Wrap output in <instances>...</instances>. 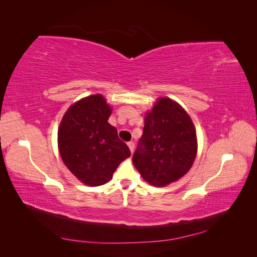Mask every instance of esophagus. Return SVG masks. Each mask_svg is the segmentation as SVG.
Wrapping results in <instances>:
<instances>
[{"label":"esophagus","instance_id":"obj_1","mask_svg":"<svg viewBox=\"0 0 257 257\" xmlns=\"http://www.w3.org/2000/svg\"><path fill=\"white\" fill-rule=\"evenodd\" d=\"M127 146H128V148H130L131 152L133 153V152H134V149H135V144H134L133 142H128V143H127Z\"/></svg>","mask_w":257,"mask_h":257}]
</instances>
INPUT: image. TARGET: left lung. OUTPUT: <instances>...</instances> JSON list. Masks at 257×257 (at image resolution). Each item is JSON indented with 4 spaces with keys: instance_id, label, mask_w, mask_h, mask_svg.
I'll return each instance as SVG.
<instances>
[{
    "instance_id": "left-lung-1",
    "label": "left lung",
    "mask_w": 257,
    "mask_h": 257,
    "mask_svg": "<svg viewBox=\"0 0 257 257\" xmlns=\"http://www.w3.org/2000/svg\"><path fill=\"white\" fill-rule=\"evenodd\" d=\"M196 151V132L189 114L163 97L146 116L133 164L147 182L164 186L189 172Z\"/></svg>"
}]
</instances>
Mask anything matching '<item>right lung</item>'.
I'll use <instances>...</instances> for the list:
<instances>
[{
	"label": "right lung",
	"mask_w": 257,
	"mask_h": 257,
	"mask_svg": "<svg viewBox=\"0 0 257 257\" xmlns=\"http://www.w3.org/2000/svg\"><path fill=\"white\" fill-rule=\"evenodd\" d=\"M110 113L102 95H91L69 108L59 127L62 160L81 182L90 186L110 181L120 163L131 155L116 128L108 123Z\"/></svg>",
	"instance_id": "obj_1"
}]
</instances>
